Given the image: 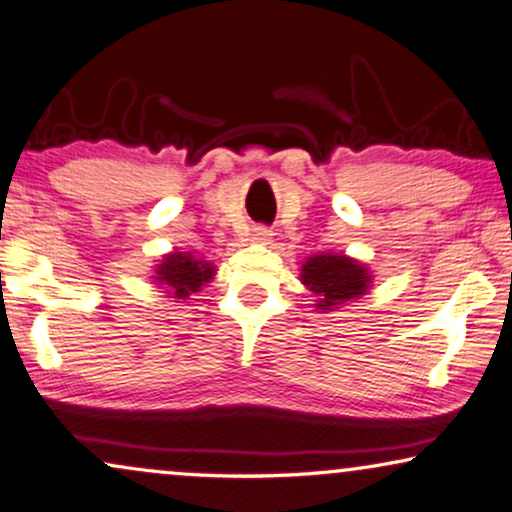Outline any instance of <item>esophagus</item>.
<instances>
[{"mask_svg":"<svg viewBox=\"0 0 512 512\" xmlns=\"http://www.w3.org/2000/svg\"><path fill=\"white\" fill-rule=\"evenodd\" d=\"M269 238H271V231L267 229V226H255V229H252V241L267 243Z\"/></svg>","mask_w":512,"mask_h":512,"instance_id":"34e87169","label":"esophagus"}]
</instances>
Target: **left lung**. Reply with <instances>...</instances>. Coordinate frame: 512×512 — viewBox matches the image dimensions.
I'll list each match as a JSON object with an SVG mask.
<instances>
[{
  "instance_id": "1",
  "label": "left lung",
  "mask_w": 512,
  "mask_h": 512,
  "mask_svg": "<svg viewBox=\"0 0 512 512\" xmlns=\"http://www.w3.org/2000/svg\"><path fill=\"white\" fill-rule=\"evenodd\" d=\"M302 283L321 297L316 307L331 309L338 304L364 295L368 288V271L345 255H314L302 264Z\"/></svg>"
}]
</instances>
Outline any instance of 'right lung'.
Listing matches in <instances>:
<instances>
[{"mask_svg": "<svg viewBox=\"0 0 512 512\" xmlns=\"http://www.w3.org/2000/svg\"><path fill=\"white\" fill-rule=\"evenodd\" d=\"M215 276V267L205 260H193L186 252H172L163 264H158V281L172 288V297L177 300H189V295L198 293L200 286Z\"/></svg>", "mask_w": 512, "mask_h": 512, "instance_id": "right-lung-1", "label": "right lung"}]
</instances>
